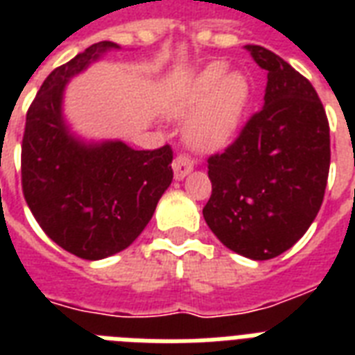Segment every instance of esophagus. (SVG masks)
Segmentation results:
<instances>
[{"instance_id": "obj_1", "label": "esophagus", "mask_w": 355, "mask_h": 355, "mask_svg": "<svg viewBox=\"0 0 355 355\" xmlns=\"http://www.w3.org/2000/svg\"><path fill=\"white\" fill-rule=\"evenodd\" d=\"M173 171H175V178L177 180H182L186 175L193 171V160L186 155H178L175 160H173Z\"/></svg>"}]
</instances>
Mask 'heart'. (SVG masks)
Here are the masks:
<instances>
[{
	"mask_svg": "<svg viewBox=\"0 0 355 355\" xmlns=\"http://www.w3.org/2000/svg\"><path fill=\"white\" fill-rule=\"evenodd\" d=\"M248 101V83L239 71H228L223 62H211L189 83L171 116H189L186 139L197 149H216L232 138Z\"/></svg>",
	"mask_w": 355,
	"mask_h": 355,
	"instance_id": "obj_1",
	"label": "heart"
}]
</instances>
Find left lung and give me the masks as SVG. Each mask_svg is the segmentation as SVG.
<instances>
[{"instance_id":"1","label":"left lung","mask_w":355,"mask_h":355,"mask_svg":"<svg viewBox=\"0 0 355 355\" xmlns=\"http://www.w3.org/2000/svg\"><path fill=\"white\" fill-rule=\"evenodd\" d=\"M267 71L263 108L227 149L208 158L202 208L219 241L250 259L286 252L306 234L324 199L330 125L304 75L261 46H245Z\"/></svg>"}]
</instances>
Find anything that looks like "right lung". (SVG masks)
I'll return each mask as SVG.
<instances>
[{
    "label": "right lung",
    "mask_w": 355,
    "mask_h": 355,
    "mask_svg": "<svg viewBox=\"0 0 355 355\" xmlns=\"http://www.w3.org/2000/svg\"><path fill=\"white\" fill-rule=\"evenodd\" d=\"M114 42H97L47 75L31 103L21 141V189L42 230L83 259H103L144 232L173 180V149L85 144L62 116L66 83Z\"/></svg>",
    "instance_id": "right-lung-1"
}]
</instances>
